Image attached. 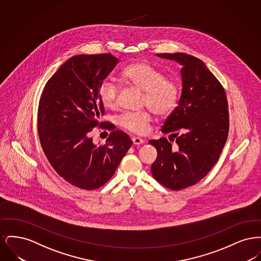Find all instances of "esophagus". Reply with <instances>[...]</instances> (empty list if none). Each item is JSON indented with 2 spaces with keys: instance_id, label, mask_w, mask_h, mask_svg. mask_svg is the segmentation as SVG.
<instances>
[{
  "instance_id": "obj_1",
  "label": "esophagus",
  "mask_w": 261,
  "mask_h": 261,
  "mask_svg": "<svg viewBox=\"0 0 261 261\" xmlns=\"http://www.w3.org/2000/svg\"><path fill=\"white\" fill-rule=\"evenodd\" d=\"M132 141H133V144L134 145H141V144H144L145 143V140L139 138V137H133L132 138Z\"/></svg>"
}]
</instances>
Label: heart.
Returning <instances> with one entry per match:
<instances>
[{"label":"heart","mask_w":261,"mask_h":261,"mask_svg":"<svg viewBox=\"0 0 261 261\" xmlns=\"http://www.w3.org/2000/svg\"><path fill=\"white\" fill-rule=\"evenodd\" d=\"M119 80L128 86L144 92V106L158 116H166L173 112L179 99V86L172 78H166L162 71L148 62H136L127 65L119 76ZM118 87L111 81H106L99 88L101 103L107 109H114L117 105ZM151 114L149 111L127 112L120 116L119 124L126 130L137 134L148 132Z\"/></svg>","instance_id":"1"}]
</instances>
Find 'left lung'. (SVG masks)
<instances>
[{
	"label": "left lung",
	"mask_w": 261,
	"mask_h": 261,
	"mask_svg": "<svg viewBox=\"0 0 261 261\" xmlns=\"http://www.w3.org/2000/svg\"><path fill=\"white\" fill-rule=\"evenodd\" d=\"M156 56L182 66L181 97L162 128L176 145L166 138L149 141L158 150L152 176L178 191L198 183L217 162L228 137V103L222 85L198 58L184 53Z\"/></svg>",
	"instance_id": "obj_1"
}]
</instances>
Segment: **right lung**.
I'll return each mask as SVG.
<instances>
[{"label":"right lung","instance_id":"add662e5","mask_svg":"<svg viewBox=\"0 0 261 261\" xmlns=\"http://www.w3.org/2000/svg\"><path fill=\"white\" fill-rule=\"evenodd\" d=\"M118 60L111 54L78 55L64 62L47 82L38 108L41 146L56 172L83 190L106 184L116 171L132 140L114 125L105 145L90 132L105 110L99 88Z\"/></svg>","mask_w":261,"mask_h":261}]
</instances>
